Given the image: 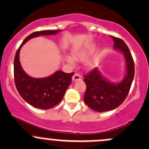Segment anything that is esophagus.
Wrapping results in <instances>:
<instances>
[{
	"instance_id": "1",
	"label": "esophagus",
	"mask_w": 149,
	"mask_h": 149,
	"mask_svg": "<svg viewBox=\"0 0 149 149\" xmlns=\"http://www.w3.org/2000/svg\"><path fill=\"white\" fill-rule=\"evenodd\" d=\"M81 79V76L80 74H79V73H75L74 75L73 76V77H72V80L73 81H79Z\"/></svg>"
}]
</instances>
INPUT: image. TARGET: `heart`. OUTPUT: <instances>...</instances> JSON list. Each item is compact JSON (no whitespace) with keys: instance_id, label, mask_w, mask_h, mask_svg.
Returning a JSON list of instances; mask_svg holds the SVG:
<instances>
[{"instance_id":"b5f03b06","label":"heart","mask_w":149,"mask_h":149,"mask_svg":"<svg viewBox=\"0 0 149 149\" xmlns=\"http://www.w3.org/2000/svg\"><path fill=\"white\" fill-rule=\"evenodd\" d=\"M90 52L88 51L81 50V51H77V52H73V58L75 60L79 61H85L88 59L89 57ZM65 60L70 65H73L74 64V60L72 57L67 56L65 57Z\"/></svg>"}]
</instances>
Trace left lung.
Returning <instances> with one entry per match:
<instances>
[{
  "label": "left lung",
  "mask_w": 149,
  "mask_h": 149,
  "mask_svg": "<svg viewBox=\"0 0 149 149\" xmlns=\"http://www.w3.org/2000/svg\"><path fill=\"white\" fill-rule=\"evenodd\" d=\"M111 37L114 41V49L124 54L126 74L119 83L108 81L98 68L94 69L84 76L86 85L84 102L88 107L98 112L110 111L119 107L127 97L134 78V62L127 45L121 39Z\"/></svg>",
  "instance_id": "left-lung-1"
}]
</instances>
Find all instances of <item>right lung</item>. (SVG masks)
Returning <instances> with one entry per match:
<instances>
[{"label": "right lung", "instance_id": "add662e5", "mask_svg": "<svg viewBox=\"0 0 149 149\" xmlns=\"http://www.w3.org/2000/svg\"><path fill=\"white\" fill-rule=\"evenodd\" d=\"M61 30L35 31L26 37L16 51L13 63L14 81L21 97L35 108L47 109L61 102L68 87L71 83L74 73H66L57 70L45 78H32L26 74L19 61V52L22 46L30 39L41 35H53Z\"/></svg>", "mask_w": 149, "mask_h": 149}]
</instances>
